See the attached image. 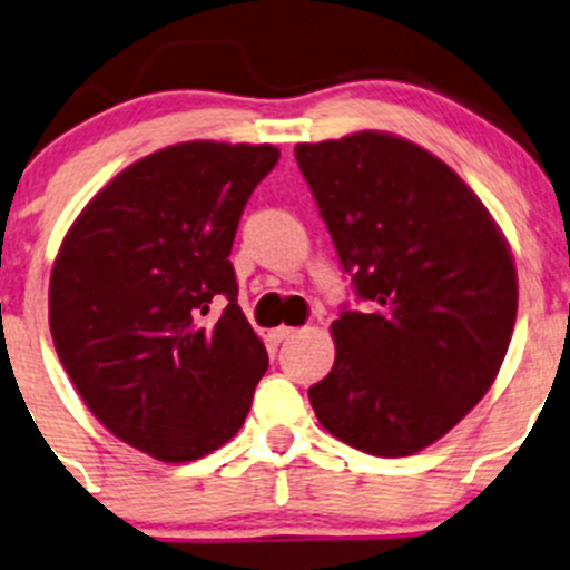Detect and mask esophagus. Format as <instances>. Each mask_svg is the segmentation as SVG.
Masks as SVG:
<instances>
[{
  "mask_svg": "<svg viewBox=\"0 0 570 570\" xmlns=\"http://www.w3.org/2000/svg\"><path fill=\"white\" fill-rule=\"evenodd\" d=\"M295 327H275L273 333H269V338L275 341V344H281V341H289V338H295Z\"/></svg>",
  "mask_w": 570,
  "mask_h": 570,
  "instance_id": "1",
  "label": "esophagus"
}]
</instances>
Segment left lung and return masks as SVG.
<instances>
[{
	"label": "left lung",
	"mask_w": 570,
	"mask_h": 570,
	"mask_svg": "<svg viewBox=\"0 0 570 570\" xmlns=\"http://www.w3.org/2000/svg\"><path fill=\"white\" fill-rule=\"evenodd\" d=\"M363 311L331 325L335 363L311 385L320 423L371 456H412L487 395L517 322V265L483 202L429 149L361 130L297 144Z\"/></svg>",
	"instance_id": "1"
}]
</instances>
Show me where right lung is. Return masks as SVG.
I'll return each mask as SVG.
<instances>
[{"label": "right lung", "mask_w": 570, "mask_h": 570, "mask_svg": "<svg viewBox=\"0 0 570 570\" xmlns=\"http://www.w3.org/2000/svg\"><path fill=\"white\" fill-rule=\"evenodd\" d=\"M278 158L273 144L158 149L81 209L53 259L48 325L70 382L114 436L166 464L229 442L267 371L229 254Z\"/></svg>", "instance_id": "obj_1"}]
</instances>
